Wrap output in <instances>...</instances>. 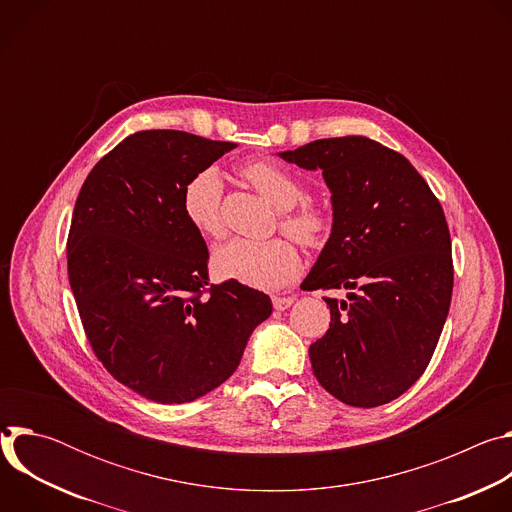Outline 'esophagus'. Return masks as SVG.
Wrapping results in <instances>:
<instances>
[{
  "label": "esophagus",
  "instance_id": "esophagus-1",
  "mask_svg": "<svg viewBox=\"0 0 512 512\" xmlns=\"http://www.w3.org/2000/svg\"><path fill=\"white\" fill-rule=\"evenodd\" d=\"M271 302H273V308H275L277 312H283V310H287L291 304H294V298H285V296H273V298H271Z\"/></svg>",
  "mask_w": 512,
  "mask_h": 512
}]
</instances>
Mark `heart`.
Instances as JSON below:
<instances>
[{
	"instance_id": "1",
	"label": "heart",
	"mask_w": 512,
	"mask_h": 512,
	"mask_svg": "<svg viewBox=\"0 0 512 512\" xmlns=\"http://www.w3.org/2000/svg\"><path fill=\"white\" fill-rule=\"evenodd\" d=\"M241 172L275 208L283 210L281 229L285 233L306 247H322L330 239L334 229L330 208L302 202L304 186L294 174L271 162H251ZM223 188V176L214 166L196 172L184 186V216L204 237L221 239L225 235ZM212 267L216 275L247 287L279 289L298 277L302 257L298 247L283 237L269 241L233 239L214 251Z\"/></svg>"
}]
</instances>
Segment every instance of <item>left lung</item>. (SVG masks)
<instances>
[{
  "label": "left lung",
  "instance_id": "8db88e82",
  "mask_svg": "<svg viewBox=\"0 0 512 512\" xmlns=\"http://www.w3.org/2000/svg\"><path fill=\"white\" fill-rule=\"evenodd\" d=\"M322 170L334 229L306 289H354L324 298L328 332L310 346L318 383L352 407L403 395L427 369L454 287L452 241L440 200L405 156L362 135L281 152Z\"/></svg>",
  "mask_w": 512,
  "mask_h": 512
}]
</instances>
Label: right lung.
Segmentation results:
<instances>
[{
    "instance_id": "right-lung-1",
    "label": "right lung",
    "mask_w": 512,
    "mask_h": 512,
    "mask_svg": "<svg viewBox=\"0 0 512 512\" xmlns=\"http://www.w3.org/2000/svg\"><path fill=\"white\" fill-rule=\"evenodd\" d=\"M237 143L137 131L87 176L66 241L68 281L103 367L156 403H188L239 367L271 316L263 291L208 285V249L186 221V182Z\"/></svg>"
}]
</instances>
